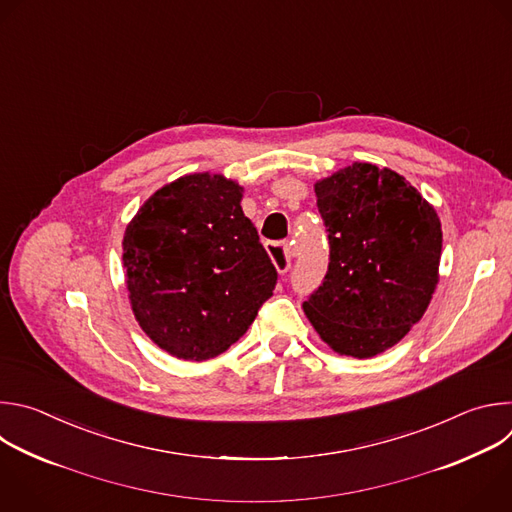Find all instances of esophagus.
I'll return each instance as SVG.
<instances>
[{
    "instance_id": "1",
    "label": "esophagus",
    "mask_w": 512,
    "mask_h": 512,
    "mask_svg": "<svg viewBox=\"0 0 512 512\" xmlns=\"http://www.w3.org/2000/svg\"><path fill=\"white\" fill-rule=\"evenodd\" d=\"M266 252L272 260V264L276 266V270L280 274H284L290 268V260L294 256V250L290 244L284 242H266Z\"/></svg>"
}]
</instances>
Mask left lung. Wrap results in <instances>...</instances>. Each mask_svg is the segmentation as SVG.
Wrapping results in <instances>:
<instances>
[{"mask_svg":"<svg viewBox=\"0 0 512 512\" xmlns=\"http://www.w3.org/2000/svg\"><path fill=\"white\" fill-rule=\"evenodd\" d=\"M331 262L302 309L339 355L369 359L424 317L440 280L442 224L399 173L353 163L315 183Z\"/></svg>","mask_w":512,"mask_h":512,"instance_id":"1","label":"left lung"}]
</instances>
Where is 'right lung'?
Masks as SVG:
<instances>
[{
    "label": "right lung",
    "mask_w": 512,
    "mask_h": 512,
    "mask_svg": "<svg viewBox=\"0 0 512 512\" xmlns=\"http://www.w3.org/2000/svg\"><path fill=\"white\" fill-rule=\"evenodd\" d=\"M220 173H189L157 189L123 238L131 309L145 335L185 361L224 353L254 323L276 268Z\"/></svg>",
    "instance_id": "add662e5"
}]
</instances>
